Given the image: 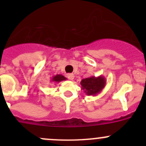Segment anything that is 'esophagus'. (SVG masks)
I'll return each instance as SVG.
<instances>
[{
    "instance_id": "obj_1",
    "label": "esophagus",
    "mask_w": 146,
    "mask_h": 146,
    "mask_svg": "<svg viewBox=\"0 0 146 146\" xmlns=\"http://www.w3.org/2000/svg\"><path fill=\"white\" fill-rule=\"evenodd\" d=\"M67 77H68V78L69 79V80H73V79H74V75L73 74V73H69V74H68L67 75Z\"/></svg>"
}]
</instances>
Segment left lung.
I'll return each instance as SVG.
<instances>
[{
	"instance_id": "1",
	"label": "left lung",
	"mask_w": 146,
	"mask_h": 146,
	"mask_svg": "<svg viewBox=\"0 0 146 146\" xmlns=\"http://www.w3.org/2000/svg\"><path fill=\"white\" fill-rule=\"evenodd\" d=\"M106 82V78L104 76H90L87 78L82 79L80 82V85L82 90H83L84 92L87 95L96 96L104 89Z\"/></svg>"
}]
</instances>
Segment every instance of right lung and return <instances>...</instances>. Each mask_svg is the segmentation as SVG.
Masks as SVG:
<instances>
[{
  "label": "right lung",
  "instance_id": "right-lung-1",
  "mask_svg": "<svg viewBox=\"0 0 146 146\" xmlns=\"http://www.w3.org/2000/svg\"><path fill=\"white\" fill-rule=\"evenodd\" d=\"M66 78L64 77V76H62V75L61 74H57L56 75V76H54L52 77V78H51V82H60L61 81H63V80H66Z\"/></svg>",
  "mask_w": 146,
  "mask_h": 146
}]
</instances>
